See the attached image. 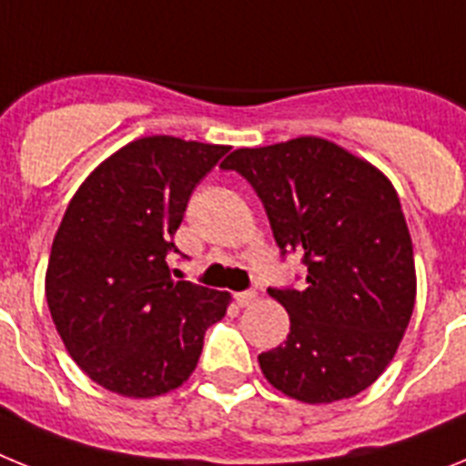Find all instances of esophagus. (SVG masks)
Returning <instances> with one entry per match:
<instances>
[{"label":"esophagus","instance_id":"34e87169","mask_svg":"<svg viewBox=\"0 0 466 466\" xmlns=\"http://www.w3.org/2000/svg\"><path fill=\"white\" fill-rule=\"evenodd\" d=\"M254 300H257V291H238V294H236V303L240 308L252 306Z\"/></svg>","mask_w":466,"mask_h":466}]
</instances>
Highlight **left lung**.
I'll list each match as a JSON object with an SVG mask.
<instances>
[{
    "label": "left lung",
    "instance_id": "1",
    "mask_svg": "<svg viewBox=\"0 0 466 466\" xmlns=\"http://www.w3.org/2000/svg\"><path fill=\"white\" fill-rule=\"evenodd\" d=\"M261 198L279 252H303L306 287L268 289L289 312L266 380L306 403L350 399L392 361L415 306L409 226L392 182L322 137L236 149L221 163Z\"/></svg>",
    "mask_w": 466,
    "mask_h": 466
}]
</instances>
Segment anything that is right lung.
Wrapping results in <instances>:
<instances>
[{"instance_id":"right-lung-1","label":"right lung","mask_w":466,"mask_h":466,"mask_svg":"<svg viewBox=\"0 0 466 466\" xmlns=\"http://www.w3.org/2000/svg\"><path fill=\"white\" fill-rule=\"evenodd\" d=\"M224 144L151 135L95 167L53 238L46 300L69 357L109 392L151 399L188 380L230 294L170 278L166 257Z\"/></svg>"}]
</instances>
